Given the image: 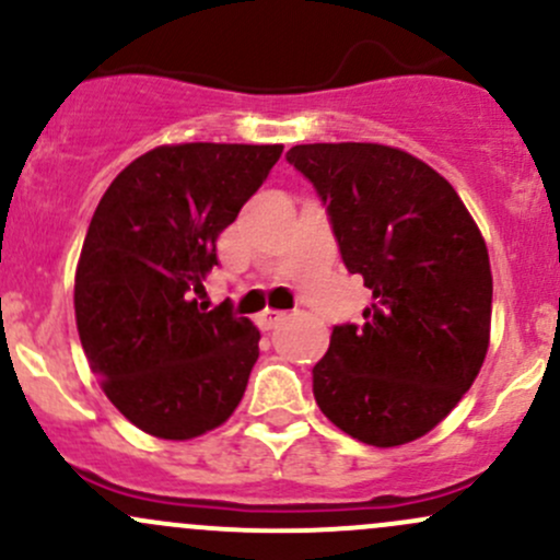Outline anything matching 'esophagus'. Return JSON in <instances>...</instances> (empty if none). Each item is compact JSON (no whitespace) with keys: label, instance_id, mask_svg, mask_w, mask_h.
<instances>
[{"label":"esophagus","instance_id":"1","mask_svg":"<svg viewBox=\"0 0 560 560\" xmlns=\"http://www.w3.org/2000/svg\"><path fill=\"white\" fill-rule=\"evenodd\" d=\"M284 318H287L284 311H262L260 316H257V327H260L262 331H270V329L279 327Z\"/></svg>","mask_w":560,"mask_h":560}]
</instances>
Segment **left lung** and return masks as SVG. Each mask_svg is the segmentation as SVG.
<instances>
[{
  "instance_id": "1",
  "label": "left lung",
  "mask_w": 560,
  "mask_h": 560,
  "mask_svg": "<svg viewBox=\"0 0 560 560\" xmlns=\"http://www.w3.org/2000/svg\"><path fill=\"white\" fill-rule=\"evenodd\" d=\"M287 162L327 207L346 268L372 290L364 324H337L313 366L318 409L364 444L420 439L457 407L487 355L481 231L457 190L407 151L308 143Z\"/></svg>"
}]
</instances>
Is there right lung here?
I'll return each instance as SVG.
<instances>
[{
	"label": "right lung",
	"mask_w": 560,
	"mask_h": 560,
	"mask_svg": "<svg viewBox=\"0 0 560 560\" xmlns=\"http://www.w3.org/2000/svg\"><path fill=\"white\" fill-rule=\"evenodd\" d=\"M281 145L183 143L135 159L90 220L73 308L90 370L132 425L186 441L223 425L260 348L231 300H194L220 231L279 162Z\"/></svg>",
	"instance_id": "obj_1"
}]
</instances>
